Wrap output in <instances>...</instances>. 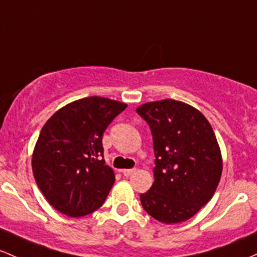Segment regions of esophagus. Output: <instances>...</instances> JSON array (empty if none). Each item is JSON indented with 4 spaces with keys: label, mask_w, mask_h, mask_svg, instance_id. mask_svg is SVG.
<instances>
[{
    "label": "esophagus",
    "mask_w": 257,
    "mask_h": 257,
    "mask_svg": "<svg viewBox=\"0 0 257 257\" xmlns=\"http://www.w3.org/2000/svg\"><path fill=\"white\" fill-rule=\"evenodd\" d=\"M136 170L137 169H125V170H122V171H121V172H122L123 176H130L131 174H134V172L136 171Z\"/></svg>",
    "instance_id": "1"
}]
</instances>
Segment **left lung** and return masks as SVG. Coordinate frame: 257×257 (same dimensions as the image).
<instances>
[{
  "mask_svg": "<svg viewBox=\"0 0 257 257\" xmlns=\"http://www.w3.org/2000/svg\"><path fill=\"white\" fill-rule=\"evenodd\" d=\"M136 111L151 127L154 183L141 194L143 209L163 223L194 216L215 194L222 174L220 147L198 109L175 99L149 102Z\"/></svg>",
  "mask_w": 257,
  "mask_h": 257,
  "instance_id": "8db88e82",
  "label": "left lung"
}]
</instances>
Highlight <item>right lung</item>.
Masks as SVG:
<instances>
[{
	"label": "right lung",
	"mask_w": 257,
	"mask_h": 257,
	"mask_svg": "<svg viewBox=\"0 0 257 257\" xmlns=\"http://www.w3.org/2000/svg\"><path fill=\"white\" fill-rule=\"evenodd\" d=\"M126 106L86 97L60 108L43 125L31 165L40 191L59 212L80 217L104 203L115 175L103 159V134Z\"/></svg>",
	"instance_id": "1"
}]
</instances>
